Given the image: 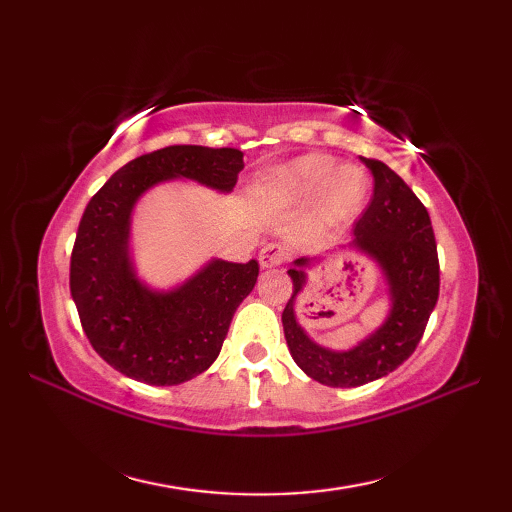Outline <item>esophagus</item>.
<instances>
[{"instance_id":"34e87169","label":"esophagus","mask_w":512,"mask_h":512,"mask_svg":"<svg viewBox=\"0 0 512 512\" xmlns=\"http://www.w3.org/2000/svg\"><path fill=\"white\" fill-rule=\"evenodd\" d=\"M286 262V248L281 244H266L259 253V264L262 268H275Z\"/></svg>"}]
</instances>
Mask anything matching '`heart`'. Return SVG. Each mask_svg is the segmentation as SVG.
Instances as JSON below:
<instances>
[{"label": "heart", "mask_w": 512, "mask_h": 512, "mask_svg": "<svg viewBox=\"0 0 512 512\" xmlns=\"http://www.w3.org/2000/svg\"><path fill=\"white\" fill-rule=\"evenodd\" d=\"M268 184L292 200H310L323 193V209L330 217H343L361 204L367 191L365 173L354 165H339L332 156L310 154L270 173Z\"/></svg>", "instance_id": "obj_1"}]
</instances>
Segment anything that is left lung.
I'll return each mask as SVG.
<instances>
[{"label":"left lung","mask_w":512,"mask_h":512,"mask_svg":"<svg viewBox=\"0 0 512 512\" xmlns=\"http://www.w3.org/2000/svg\"><path fill=\"white\" fill-rule=\"evenodd\" d=\"M374 176V195L354 224L352 248L383 268L391 310L385 323L347 352L314 343L295 317V299L306 286L310 259L288 270L292 297L281 321L288 350L310 378L328 387H358L394 372L416 350L440 292L436 235L424 204L385 162L363 158Z\"/></svg>","instance_id":"obj_1"}]
</instances>
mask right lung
I'll list each match as a JSON object with an SVG mask.
<instances>
[{
	"mask_svg": "<svg viewBox=\"0 0 512 512\" xmlns=\"http://www.w3.org/2000/svg\"><path fill=\"white\" fill-rule=\"evenodd\" d=\"M242 169L239 149L171 145L127 162L85 206L70 257V292L96 354L121 374L160 387L206 372L259 275L255 259H211L178 288H147L129 259L134 204L154 184L176 178L228 193Z\"/></svg>",
	"mask_w": 512,
	"mask_h": 512,
	"instance_id": "right-lung-1",
	"label": "right lung"
}]
</instances>
